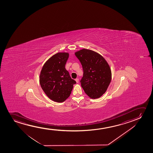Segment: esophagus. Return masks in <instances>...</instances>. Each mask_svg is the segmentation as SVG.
I'll return each instance as SVG.
<instances>
[{"mask_svg": "<svg viewBox=\"0 0 153 153\" xmlns=\"http://www.w3.org/2000/svg\"><path fill=\"white\" fill-rule=\"evenodd\" d=\"M75 81L76 82H79V79L78 78H76V79H75Z\"/></svg>", "mask_w": 153, "mask_h": 153, "instance_id": "34e87169", "label": "esophagus"}]
</instances>
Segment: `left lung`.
I'll use <instances>...</instances> for the list:
<instances>
[{
    "label": "left lung",
    "mask_w": 153,
    "mask_h": 153,
    "mask_svg": "<svg viewBox=\"0 0 153 153\" xmlns=\"http://www.w3.org/2000/svg\"><path fill=\"white\" fill-rule=\"evenodd\" d=\"M83 68L80 80L84 91L91 98H98L105 94L111 82V71L108 63L98 53L82 49L75 53Z\"/></svg>",
    "instance_id": "8db88e82"
}]
</instances>
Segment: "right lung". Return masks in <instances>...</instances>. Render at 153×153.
I'll list each match as a JSON object with an SVG mask.
<instances>
[{
    "label": "right lung",
    "mask_w": 153,
    "mask_h": 153,
    "mask_svg": "<svg viewBox=\"0 0 153 153\" xmlns=\"http://www.w3.org/2000/svg\"><path fill=\"white\" fill-rule=\"evenodd\" d=\"M68 57V53H57L46 61L40 73L41 88L49 98L57 102L66 100L76 83L65 69Z\"/></svg>",
    "instance_id": "right-lung-1"
}]
</instances>
